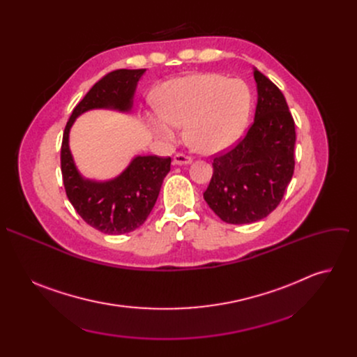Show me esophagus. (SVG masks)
<instances>
[{
    "instance_id": "1",
    "label": "esophagus",
    "mask_w": 357,
    "mask_h": 357,
    "mask_svg": "<svg viewBox=\"0 0 357 357\" xmlns=\"http://www.w3.org/2000/svg\"><path fill=\"white\" fill-rule=\"evenodd\" d=\"M190 162H192V157L183 154V152H178V154H175V157H174V164L175 165H186V164H190Z\"/></svg>"
}]
</instances>
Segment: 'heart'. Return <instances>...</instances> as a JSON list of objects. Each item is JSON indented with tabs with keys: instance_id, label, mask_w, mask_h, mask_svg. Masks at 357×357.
<instances>
[{
	"instance_id": "b5f03b06",
	"label": "heart",
	"mask_w": 357,
	"mask_h": 357,
	"mask_svg": "<svg viewBox=\"0 0 357 357\" xmlns=\"http://www.w3.org/2000/svg\"><path fill=\"white\" fill-rule=\"evenodd\" d=\"M158 106L160 112L148 119L162 139H174L175 126H185L189 146L213 154L241 135L250 116L251 91L241 79L199 73L165 83Z\"/></svg>"
}]
</instances>
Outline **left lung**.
<instances>
[{
	"label": "left lung",
	"instance_id": "1",
	"mask_svg": "<svg viewBox=\"0 0 357 357\" xmlns=\"http://www.w3.org/2000/svg\"><path fill=\"white\" fill-rule=\"evenodd\" d=\"M259 100L254 121L230 149L213 155V175L203 192L226 223L245 225L268 216L294 175L295 123L281 90L254 70Z\"/></svg>",
	"mask_w": 357,
	"mask_h": 357
}]
</instances>
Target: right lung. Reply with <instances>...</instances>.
I'll list each match as a JSON object with an SVG mask.
<instances>
[{"instance_id": "1", "label": "right lung", "mask_w": 357, "mask_h": 357, "mask_svg": "<svg viewBox=\"0 0 357 357\" xmlns=\"http://www.w3.org/2000/svg\"><path fill=\"white\" fill-rule=\"evenodd\" d=\"M144 72L145 69H119L105 75L79 101L63 131L61 169L68 199L87 225L106 234L130 233L146 220L162 181L171 171V158L137 157L113 181H84L70 155L69 130L79 114L91 109L130 110L137 82Z\"/></svg>"}]
</instances>
